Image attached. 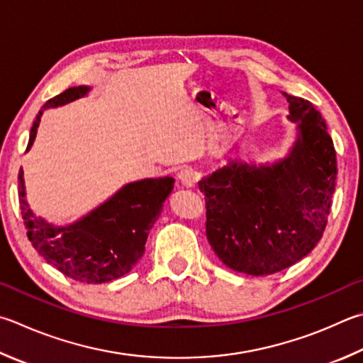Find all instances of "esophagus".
Masks as SVG:
<instances>
[{
    "instance_id": "obj_1",
    "label": "esophagus",
    "mask_w": 363,
    "mask_h": 363,
    "mask_svg": "<svg viewBox=\"0 0 363 363\" xmlns=\"http://www.w3.org/2000/svg\"><path fill=\"white\" fill-rule=\"evenodd\" d=\"M177 177L184 187H194L196 182H199V174L195 173L192 168H182L179 173H177Z\"/></svg>"
}]
</instances>
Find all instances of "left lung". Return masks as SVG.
Segmentation results:
<instances>
[{"label": "left lung", "mask_w": 363, "mask_h": 363, "mask_svg": "<svg viewBox=\"0 0 363 363\" xmlns=\"http://www.w3.org/2000/svg\"><path fill=\"white\" fill-rule=\"evenodd\" d=\"M289 118L301 122L286 160L257 168L232 160L199 182L206 236L228 268L267 276L308 255L325 232L337 181V152L311 101L284 94Z\"/></svg>", "instance_id": "8db88e82"}]
</instances>
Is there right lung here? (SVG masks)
<instances>
[{"instance_id":"add662e5","label":"right lung","mask_w":363,"mask_h":363,"mask_svg":"<svg viewBox=\"0 0 363 363\" xmlns=\"http://www.w3.org/2000/svg\"><path fill=\"white\" fill-rule=\"evenodd\" d=\"M87 87H71L44 104L30 131L31 147L45 108L60 106L85 95ZM174 187L173 177L128 184L108 203L69 227L55 228L31 213L25 200L23 171L18 173V204L26 236L44 260L77 282L101 284L127 274L141 259L149 230Z\"/></svg>"}]
</instances>
